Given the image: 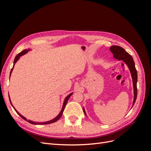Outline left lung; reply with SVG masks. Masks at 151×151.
I'll use <instances>...</instances> for the list:
<instances>
[{
	"mask_svg": "<svg viewBox=\"0 0 151 151\" xmlns=\"http://www.w3.org/2000/svg\"><path fill=\"white\" fill-rule=\"evenodd\" d=\"M110 51L113 55V58L116 59L118 60H123L124 63L127 65L128 68L130 72L132 79V83H133V88H134V100L133 103H132V108L133 107L134 104L136 101L137 95V72L135 67V63L133 60V58L130 55L127 53L125 50L122 47L116 46V45H113L111 47ZM83 111L85 115L87 116L85 109L83 107Z\"/></svg>",
	"mask_w": 151,
	"mask_h": 151,
	"instance_id": "1",
	"label": "left lung"
}]
</instances>
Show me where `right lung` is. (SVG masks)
Listing matches in <instances>:
<instances>
[{
    "instance_id": "right-lung-1",
    "label": "right lung",
    "mask_w": 151,
    "mask_h": 151,
    "mask_svg": "<svg viewBox=\"0 0 151 151\" xmlns=\"http://www.w3.org/2000/svg\"><path fill=\"white\" fill-rule=\"evenodd\" d=\"M31 50H32L30 49V48L25 49V50H22V51L21 52H20L19 53H18V54L16 56V57H15V58H14V60L13 67H12V68L11 70V72H10V77H11V74H12V70H13V68H14V67L15 63H16L18 60H19V59L20 58V57H21V56L24 55H25L26 53H28L29 51H31ZM72 94H73V93H71L70 94L67 95V96L65 97V98L64 99V101H63V106H62L61 111H60V113H59L58 115L55 118H54L53 119H52V120H49V121H47V122H34V121H32V120H27L26 118H25L24 116H23L22 115H21V114H20L19 112H18V111L16 110V109H15V108L14 107V106H13L12 103H11V99H10L9 95V101H10V103H11V105H12V106L14 108V110L16 111V113L22 118V119H24V120H26V121H27L28 122L31 123V124H33V125H47V124H50V123H52L55 122H57V120H58L59 119H60V117L62 116V115L63 110H64V108H65V105H66V104H67V101H68V99L70 98V97L72 95Z\"/></svg>"
}]
</instances>
